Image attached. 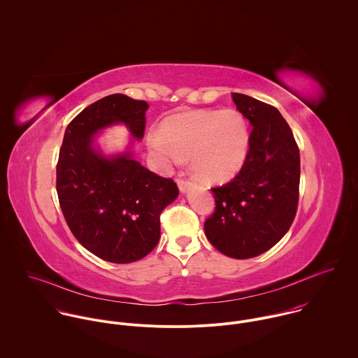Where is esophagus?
<instances>
[{"label":"esophagus","instance_id":"esophagus-1","mask_svg":"<svg viewBox=\"0 0 358 358\" xmlns=\"http://www.w3.org/2000/svg\"><path fill=\"white\" fill-rule=\"evenodd\" d=\"M176 183H178V187H179V190H180L182 193H185L186 189H187L189 185H190V182L186 180V179H183V178H178V179H176Z\"/></svg>","mask_w":358,"mask_h":358}]
</instances>
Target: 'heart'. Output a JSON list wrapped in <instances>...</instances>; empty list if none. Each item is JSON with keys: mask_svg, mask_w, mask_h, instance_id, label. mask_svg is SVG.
<instances>
[{"mask_svg": "<svg viewBox=\"0 0 358 358\" xmlns=\"http://www.w3.org/2000/svg\"><path fill=\"white\" fill-rule=\"evenodd\" d=\"M149 145L164 166L190 155L199 176L208 182H224L241 169L250 134L237 110H200L169 117L162 129L149 135Z\"/></svg>", "mask_w": 358, "mask_h": 358, "instance_id": "b5f03b06", "label": "heart"}]
</instances>
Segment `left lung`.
<instances>
[{
    "mask_svg": "<svg viewBox=\"0 0 358 358\" xmlns=\"http://www.w3.org/2000/svg\"><path fill=\"white\" fill-rule=\"evenodd\" d=\"M231 98L252 127L250 148L237 176L212 189L215 212L205 220V236L222 254L250 259L274 247L295 219L301 155L275 107L243 94Z\"/></svg>",
    "mask_w": 358,
    "mask_h": 358,
    "instance_id": "obj_1",
    "label": "left lung"
}]
</instances>
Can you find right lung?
<instances>
[{
    "label": "right lung",
    "instance_id": "add662e5",
    "mask_svg": "<svg viewBox=\"0 0 358 358\" xmlns=\"http://www.w3.org/2000/svg\"><path fill=\"white\" fill-rule=\"evenodd\" d=\"M145 101L114 94L85 107L66 128L56 165V192L63 216L78 243L111 263L150 254L159 240V215L179 189L131 153L106 158L92 148L95 134L124 122L142 139Z\"/></svg>",
    "mask_w": 358,
    "mask_h": 358
}]
</instances>
